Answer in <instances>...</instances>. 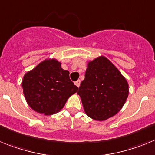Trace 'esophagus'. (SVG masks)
Listing matches in <instances>:
<instances>
[{
	"instance_id": "esophagus-1",
	"label": "esophagus",
	"mask_w": 155,
	"mask_h": 155,
	"mask_svg": "<svg viewBox=\"0 0 155 155\" xmlns=\"http://www.w3.org/2000/svg\"><path fill=\"white\" fill-rule=\"evenodd\" d=\"M75 85H76V86H77L78 87H80V80H78L77 81H75Z\"/></svg>"
}]
</instances>
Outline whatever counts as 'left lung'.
<instances>
[{
    "label": "left lung",
    "mask_w": 155,
    "mask_h": 155,
    "mask_svg": "<svg viewBox=\"0 0 155 155\" xmlns=\"http://www.w3.org/2000/svg\"><path fill=\"white\" fill-rule=\"evenodd\" d=\"M77 94L87 115L102 121L121 110L128 95V84L107 58L99 57L88 63Z\"/></svg>",
    "instance_id": "1"
}]
</instances>
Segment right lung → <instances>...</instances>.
Returning <instances> with one entry per match:
<instances>
[{
  "label": "right lung",
  "mask_w": 155,
  "mask_h": 155,
  "mask_svg": "<svg viewBox=\"0 0 155 155\" xmlns=\"http://www.w3.org/2000/svg\"><path fill=\"white\" fill-rule=\"evenodd\" d=\"M22 87L30 107L45 115L61 110L68 98L78 91L70 80L69 71L54 59L45 60L26 73Z\"/></svg>",
  "instance_id": "right-lung-1"
}]
</instances>
